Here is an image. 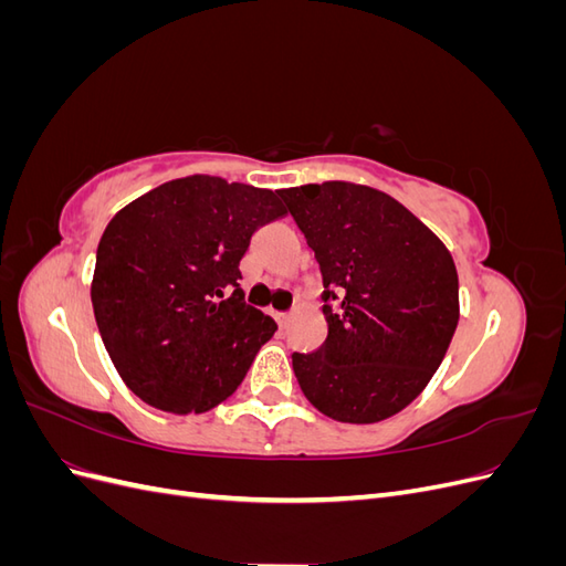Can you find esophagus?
<instances>
[{
	"mask_svg": "<svg viewBox=\"0 0 566 566\" xmlns=\"http://www.w3.org/2000/svg\"><path fill=\"white\" fill-rule=\"evenodd\" d=\"M276 321H279L281 328H285L287 321H290V314H287V312H281V314H276Z\"/></svg>",
	"mask_w": 566,
	"mask_h": 566,
	"instance_id": "obj_1",
	"label": "esophagus"
}]
</instances>
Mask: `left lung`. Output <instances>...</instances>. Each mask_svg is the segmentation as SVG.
Instances as JSON below:
<instances>
[{
  "instance_id": "8db88e82",
  "label": "left lung",
  "mask_w": 566,
  "mask_h": 566,
  "mask_svg": "<svg viewBox=\"0 0 566 566\" xmlns=\"http://www.w3.org/2000/svg\"><path fill=\"white\" fill-rule=\"evenodd\" d=\"M314 250L328 335L293 354L304 397L337 422H380L432 380L458 325L453 256L391 196L349 181L279 191Z\"/></svg>"
}]
</instances>
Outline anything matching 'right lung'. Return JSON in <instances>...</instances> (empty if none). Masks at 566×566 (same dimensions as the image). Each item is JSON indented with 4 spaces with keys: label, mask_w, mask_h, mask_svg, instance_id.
<instances>
[{
    "label": "right lung",
    "mask_w": 566,
    "mask_h": 566,
    "mask_svg": "<svg viewBox=\"0 0 566 566\" xmlns=\"http://www.w3.org/2000/svg\"><path fill=\"white\" fill-rule=\"evenodd\" d=\"M285 214L266 188L186 177L119 210L96 250L92 304L119 378L153 408L188 416L243 382L276 323L245 304L252 233Z\"/></svg>",
    "instance_id": "1"
}]
</instances>
